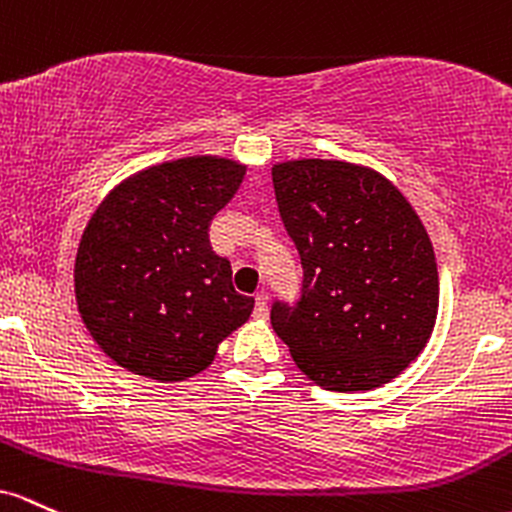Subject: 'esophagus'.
Returning a JSON list of instances; mask_svg holds the SVG:
<instances>
[{
    "instance_id": "esophagus-1",
    "label": "esophagus",
    "mask_w": 512,
    "mask_h": 512,
    "mask_svg": "<svg viewBox=\"0 0 512 512\" xmlns=\"http://www.w3.org/2000/svg\"><path fill=\"white\" fill-rule=\"evenodd\" d=\"M268 314H271V307H268V297L261 292V295H256L254 317L256 319H268Z\"/></svg>"
}]
</instances>
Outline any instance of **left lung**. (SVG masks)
Instances as JSON below:
<instances>
[{
	"instance_id": "obj_1",
	"label": "left lung",
	"mask_w": 512,
	"mask_h": 512,
	"mask_svg": "<svg viewBox=\"0 0 512 512\" xmlns=\"http://www.w3.org/2000/svg\"><path fill=\"white\" fill-rule=\"evenodd\" d=\"M273 186L304 268L300 302L273 304L275 333L329 392L392 382L438 317V263L418 212L380 171L338 159L275 164Z\"/></svg>"
}]
</instances>
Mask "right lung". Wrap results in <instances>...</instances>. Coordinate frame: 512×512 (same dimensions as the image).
Returning a JSON list of instances; mask_svg holds the SVG:
<instances>
[{
    "instance_id": "1",
    "label": "right lung",
    "mask_w": 512,
    "mask_h": 512,
    "mask_svg": "<svg viewBox=\"0 0 512 512\" xmlns=\"http://www.w3.org/2000/svg\"><path fill=\"white\" fill-rule=\"evenodd\" d=\"M244 174L246 164L212 154L147 166L120 181L84 227L74 261L79 314L132 375H198L254 312L208 237Z\"/></svg>"
}]
</instances>
